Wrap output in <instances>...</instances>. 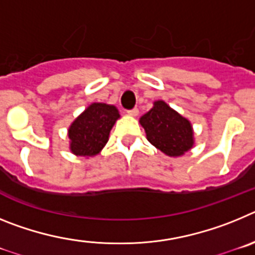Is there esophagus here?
Instances as JSON below:
<instances>
[{"label": "esophagus", "instance_id": "esophagus-1", "mask_svg": "<svg viewBox=\"0 0 255 255\" xmlns=\"http://www.w3.org/2000/svg\"><path fill=\"white\" fill-rule=\"evenodd\" d=\"M128 114H129L130 116H136V115L139 114V110L135 107V108H132V110H129V111H128Z\"/></svg>", "mask_w": 255, "mask_h": 255}]
</instances>
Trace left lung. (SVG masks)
Segmentation results:
<instances>
[{
	"instance_id": "obj_1",
	"label": "left lung",
	"mask_w": 255,
	"mask_h": 255,
	"mask_svg": "<svg viewBox=\"0 0 255 255\" xmlns=\"http://www.w3.org/2000/svg\"><path fill=\"white\" fill-rule=\"evenodd\" d=\"M140 124L148 140L170 157L184 154L194 144L190 123L163 101L154 102L152 110L140 117Z\"/></svg>"
}]
</instances>
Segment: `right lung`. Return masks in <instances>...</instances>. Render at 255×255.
I'll return each mask as SVG.
<instances>
[{"mask_svg": "<svg viewBox=\"0 0 255 255\" xmlns=\"http://www.w3.org/2000/svg\"><path fill=\"white\" fill-rule=\"evenodd\" d=\"M120 117L115 106L93 103L71 124L70 149L74 154L92 157L101 152L108 140L112 126Z\"/></svg>", "mask_w": 255, "mask_h": 255, "instance_id": "add662e5", "label": "right lung"}]
</instances>
